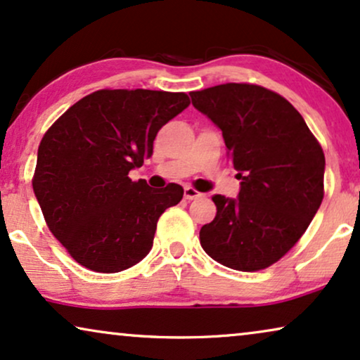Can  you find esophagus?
Wrapping results in <instances>:
<instances>
[{
    "mask_svg": "<svg viewBox=\"0 0 360 360\" xmlns=\"http://www.w3.org/2000/svg\"><path fill=\"white\" fill-rule=\"evenodd\" d=\"M184 197H185V200H195V198H198V197H202V193H200V191H197L195 188H191V186H185V191H184Z\"/></svg>",
    "mask_w": 360,
    "mask_h": 360,
    "instance_id": "1",
    "label": "esophagus"
}]
</instances>
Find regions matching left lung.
I'll use <instances>...</instances> for the list:
<instances>
[{
    "label": "left lung",
    "instance_id": "left-lung-1",
    "mask_svg": "<svg viewBox=\"0 0 360 360\" xmlns=\"http://www.w3.org/2000/svg\"><path fill=\"white\" fill-rule=\"evenodd\" d=\"M191 104L221 130L238 198L214 195L217 217L200 230L214 261L259 271L300 241L324 197L326 158L302 115L255 84H220L190 92Z\"/></svg>",
    "mask_w": 360,
    "mask_h": 360
}]
</instances>
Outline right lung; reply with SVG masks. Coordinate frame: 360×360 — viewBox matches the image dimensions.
Masks as SVG:
<instances>
[{"label": "right lung", "mask_w": 360, "mask_h": 360, "mask_svg": "<svg viewBox=\"0 0 360 360\" xmlns=\"http://www.w3.org/2000/svg\"><path fill=\"white\" fill-rule=\"evenodd\" d=\"M188 105L185 92L102 89L44 134L32 190L51 233L79 264L119 273L152 250L158 218L184 188L155 190L129 172L152 157L158 130Z\"/></svg>", "instance_id": "right-lung-1"}]
</instances>
